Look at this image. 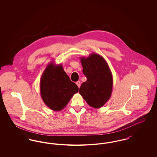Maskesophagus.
<instances>
[{"instance_id": "obj_1", "label": "esophagus", "mask_w": 157, "mask_h": 157, "mask_svg": "<svg viewBox=\"0 0 157 157\" xmlns=\"http://www.w3.org/2000/svg\"><path fill=\"white\" fill-rule=\"evenodd\" d=\"M76 85H78V86L79 88L80 87V86H81V81H77V82H76Z\"/></svg>"}]
</instances>
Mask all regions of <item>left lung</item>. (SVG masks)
I'll list each match as a JSON object with an SVG mask.
<instances>
[{"mask_svg": "<svg viewBox=\"0 0 157 157\" xmlns=\"http://www.w3.org/2000/svg\"><path fill=\"white\" fill-rule=\"evenodd\" d=\"M81 62L82 72L87 80L82 83L79 92L90 106L99 108L111 96V71L106 60L96 53H92L87 58L81 57Z\"/></svg>", "mask_w": 157, "mask_h": 157, "instance_id": "8db88e82", "label": "left lung"}]
</instances>
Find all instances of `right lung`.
Instances as JSON below:
<instances>
[{
    "label": "right lung",
    "instance_id": "obj_1",
    "mask_svg": "<svg viewBox=\"0 0 157 157\" xmlns=\"http://www.w3.org/2000/svg\"><path fill=\"white\" fill-rule=\"evenodd\" d=\"M42 98L46 106L58 111L66 106L79 88L72 82L61 65L51 63L46 67L40 82Z\"/></svg>",
    "mask_w": 157,
    "mask_h": 157
}]
</instances>
